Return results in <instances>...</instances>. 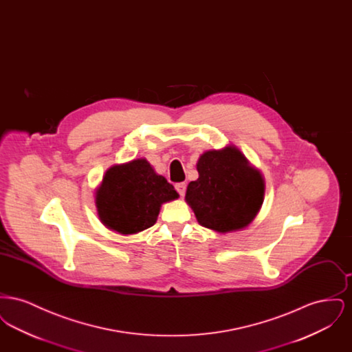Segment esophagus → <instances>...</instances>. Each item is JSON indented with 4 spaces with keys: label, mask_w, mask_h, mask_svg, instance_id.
Segmentation results:
<instances>
[{
    "label": "esophagus",
    "mask_w": 352,
    "mask_h": 352,
    "mask_svg": "<svg viewBox=\"0 0 352 352\" xmlns=\"http://www.w3.org/2000/svg\"><path fill=\"white\" fill-rule=\"evenodd\" d=\"M175 188L179 192V195L184 197V192H186V184H175Z\"/></svg>",
    "instance_id": "1"
}]
</instances>
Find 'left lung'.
I'll return each instance as SVG.
<instances>
[{
  "label": "left lung",
  "mask_w": 352,
  "mask_h": 352,
  "mask_svg": "<svg viewBox=\"0 0 352 352\" xmlns=\"http://www.w3.org/2000/svg\"><path fill=\"white\" fill-rule=\"evenodd\" d=\"M197 170L199 178L188 184L184 199L198 223L219 234L247 228L264 201L261 171L232 144L204 151Z\"/></svg>",
  "instance_id": "left-lung-1"
}]
</instances>
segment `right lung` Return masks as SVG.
<instances>
[{
    "instance_id": "obj_1",
    "label": "right lung",
    "mask_w": 352,
    "mask_h": 352,
    "mask_svg": "<svg viewBox=\"0 0 352 352\" xmlns=\"http://www.w3.org/2000/svg\"><path fill=\"white\" fill-rule=\"evenodd\" d=\"M174 186L157 174L146 158L108 168L95 192L101 223L120 234H134L155 224L161 206L178 199Z\"/></svg>"
}]
</instances>
